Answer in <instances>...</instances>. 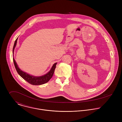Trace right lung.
Segmentation results:
<instances>
[{"label":"right lung","mask_w":122,"mask_h":122,"mask_svg":"<svg viewBox=\"0 0 122 122\" xmlns=\"http://www.w3.org/2000/svg\"><path fill=\"white\" fill-rule=\"evenodd\" d=\"M17 38L14 42L13 48V52L12 53L13 54L14 48L16 45L17 43ZM13 60L14 62V64L15 67V68L16 69V71L18 72V73L20 75V76L23 78L26 81L29 82V83L32 84V85H41L43 84H44L48 81H49V80L51 78V77H53V74L55 72V70L56 67V65L57 64V63H55L53 66L51 67V70L45 75H44L41 76H34L32 75H30L28 74H27L26 72H25L21 71V69L19 68L18 67V65H17L15 59L14 58H13Z\"/></svg>","instance_id":"right-lung-1"}]
</instances>
